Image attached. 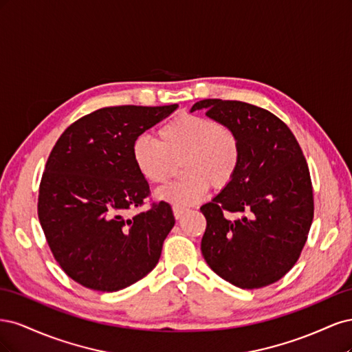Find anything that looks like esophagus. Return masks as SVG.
Listing matches in <instances>:
<instances>
[{"label":"esophagus","mask_w":352,"mask_h":352,"mask_svg":"<svg viewBox=\"0 0 352 352\" xmlns=\"http://www.w3.org/2000/svg\"><path fill=\"white\" fill-rule=\"evenodd\" d=\"M185 208H177V207H175L173 208V214H175V219H180V217H182L184 214H185Z\"/></svg>","instance_id":"1"}]
</instances>
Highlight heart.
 <instances>
[{
  "instance_id": "heart-1",
  "label": "heart",
  "mask_w": 352,
  "mask_h": 352,
  "mask_svg": "<svg viewBox=\"0 0 352 352\" xmlns=\"http://www.w3.org/2000/svg\"><path fill=\"white\" fill-rule=\"evenodd\" d=\"M132 160L141 176L153 185H164L182 164L180 182L158 190V198L185 208L212 190L226 189L235 179L242 144L232 126L206 116L182 113L157 131V142L145 136L132 144Z\"/></svg>"
}]
</instances>
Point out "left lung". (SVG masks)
Here are the masks:
<instances>
[{"mask_svg":"<svg viewBox=\"0 0 352 352\" xmlns=\"http://www.w3.org/2000/svg\"><path fill=\"white\" fill-rule=\"evenodd\" d=\"M195 110L232 126L242 144L233 182L199 208L207 220L202 255L212 272L242 289L278 282L300 258L314 217L301 146L279 117L257 105L202 100Z\"/></svg>","mask_w":352,"mask_h":352,"instance_id":"left-lung-1","label":"left lung"}]
</instances>
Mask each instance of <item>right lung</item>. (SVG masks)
Instances as JSON below:
<instances>
[{
  "label": "right lung",
  "mask_w": 352,
  "mask_h": 352,
  "mask_svg": "<svg viewBox=\"0 0 352 352\" xmlns=\"http://www.w3.org/2000/svg\"><path fill=\"white\" fill-rule=\"evenodd\" d=\"M177 104L116 105L72 123L42 173L38 217L56 261L74 282L114 292L141 280L160 260L175 226L172 207L151 201L150 185L132 160V144Z\"/></svg>",
  "instance_id": "obj_1"
}]
</instances>
